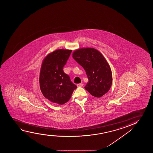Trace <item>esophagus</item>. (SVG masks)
<instances>
[{
  "instance_id": "obj_1",
  "label": "esophagus",
  "mask_w": 153,
  "mask_h": 153,
  "mask_svg": "<svg viewBox=\"0 0 153 153\" xmlns=\"http://www.w3.org/2000/svg\"><path fill=\"white\" fill-rule=\"evenodd\" d=\"M77 87H83V84L82 83H78L77 85Z\"/></svg>"
}]
</instances>
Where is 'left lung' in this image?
Wrapping results in <instances>:
<instances>
[{
	"label": "left lung",
	"instance_id": "left-lung-1",
	"mask_svg": "<svg viewBox=\"0 0 153 153\" xmlns=\"http://www.w3.org/2000/svg\"><path fill=\"white\" fill-rule=\"evenodd\" d=\"M73 58L83 67L89 81L85 88L92 96L100 97L108 92L112 83L109 65L102 53L93 48H82L73 53Z\"/></svg>",
	"mask_w": 153,
	"mask_h": 153
}]
</instances>
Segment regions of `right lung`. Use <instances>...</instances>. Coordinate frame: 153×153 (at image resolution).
I'll return each instance as SVG.
<instances>
[{
	"label": "right lung",
	"mask_w": 153,
	"mask_h": 153,
	"mask_svg": "<svg viewBox=\"0 0 153 153\" xmlns=\"http://www.w3.org/2000/svg\"><path fill=\"white\" fill-rule=\"evenodd\" d=\"M71 52L72 50L57 49L47 55L42 62L39 78L40 89L44 96L53 103H66L77 88L63 70Z\"/></svg>",
	"instance_id": "right-lung-1"
}]
</instances>
